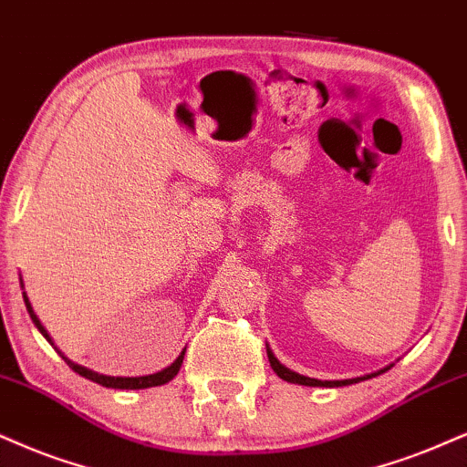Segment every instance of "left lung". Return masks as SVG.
<instances>
[{
	"mask_svg": "<svg viewBox=\"0 0 467 467\" xmlns=\"http://www.w3.org/2000/svg\"><path fill=\"white\" fill-rule=\"evenodd\" d=\"M266 355H268V361L270 366H273V370L277 372L279 379H284L287 383H298V385H309V388H342V385H353V383H359V381H366V379H372L377 377V374H383L385 370H389L394 364L381 368V370L372 372V374H364V377H355V379H342V381H320V379H312V377H305V374H298L295 370H290V368H285L281 361L275 357L273 350L270 347H266Z\"/></svg>",
	"mask_w": 467,
	"mask_h": 467,
	"instance_id": "obj_1",
	"label": "left lung"
}]
</instances>
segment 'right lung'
Here are the masks:
<instances>
[{
    "label": "right lung",
    "mask_w": 467,
    "mask_h": 467,
    "mask_svg": "<svg viewBox=\"0 0 467 467\" xmlns=\"http://www.w3.org/2000/svg\"><path fill=\"white\" fill-rule=\"evenodd\" d=\"M21 290H23V279H21ZM23 301H26L27 314H30L34 327H36V329H38L40 333H43V337L47 339L51 347H54V348L57 350V355H60L62 359L67 361V366L71 368V370L78 372L79 377L90 379V381L99 383V385H103V388H112V389H147V388H158V385H164V383L172 381V379L177 377V372H180L182 364H183V355H186V348H183L182 353H180V357H177V359L172 361L171 366H166L164 370L153 372V374H145V377H108V374H99V372L90 370V368H84V366L75 364V361H71V359H68V357H65V353H62V350L57 348L56 344H54V339H51L47 329H45V327H43V322L38 320V316L34 314L32 303H30V298H27L26 292H23Z\"/></svg>",
    "instance_id": "1"
}]
</instances>
